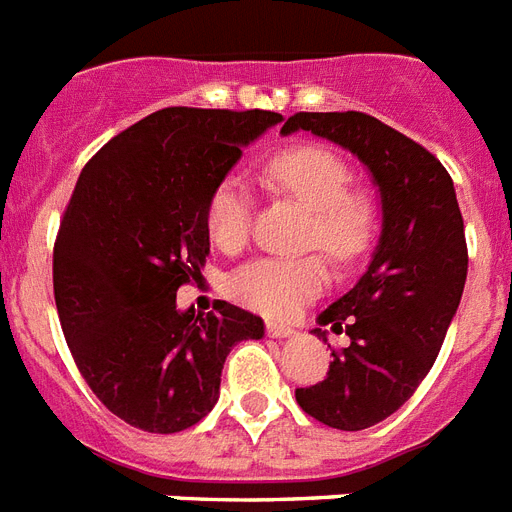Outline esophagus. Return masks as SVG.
<instances>
[{"label":"esophagus","mask_w":512,"mask_h":512,"mask_svg":"<svg viewBox=\"0 0 512 512\" xmlns=\"http://www.w3.org/2000/svg\"><path fill=\"white\" fill-rule=\"evenodd\" d=\"M267 333L272 335V338H288V335H293L296 330L290 325H282V322H267Z\"/></svg>","instance_id":"1"}]
</instances>
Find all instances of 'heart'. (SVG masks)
I'll list each match as a JSON object with an SVG mask.
<instances>
[{"label": "heart", "instance_id": "heart-1", "mask_svg": "<svg viewBox=\"0 0 512 512\" xmlns=\"http://www.w3.org/2000/svg\"><path fill=\"white\" fill-rule=\"evenodd\" d=\"M261 182L282 198L309 208L304 243L322 248L338 267L357 264L370 251L378 211L365 190L351 185L341 155L320 145L282 150L261 169ZM208 235L222 251L240 253L253 232V195L240 179H224L208 198ZM327 261L306 256H261L237 267L227 290L237 304L267 317H293L327 285Z\"/></svg>", "mask_w": 512, "mask_h": 512}]
</instances>
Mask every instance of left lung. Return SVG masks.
Here are the masks:
<instances>
[{"mask_svg":"<svg viewBox=\"0 0 512 512\" xmlns=\"http://www.w3.org/2000/svg\"><path fill=\"white\" fill-rule=\"evenodd\" d=\"M312 132L357 155L383 203V230L367 272L320 314L346 330L325 380L296 388L298 407L338 431L386 420L423 383L463 298L468 277L465 224L455 185L433 153L378 118L296 113L282 134ZM314 333L325 338V330Z\"/></svg>","mask_w":512,"mask_h":512,"instance_id":"left-lung-1","label":"left lung"}]
</instances>
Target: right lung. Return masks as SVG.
I'll list each match as a JSON object with an SVG mask.
<instances>
[{
  "instance_id": "add662e5",
  "label": "right lung",
  "mask_w": 512,
  "mask_h": 512,
  "mask_svg": "<svg viewBox=\"0 0 512 512\" xmlns=\"http://www.w3.org/2000/svg\"><path fill=\"white\" fill-rule=\"evenodd\" d=\"M272 110L163 108L97 150L65 206L52 253L57 317L73 362L113 415L147 433L214 410L232 346L264 322L219 301L179 312L208 256L206 208Z\"/></svg>"
}]
</instances>
